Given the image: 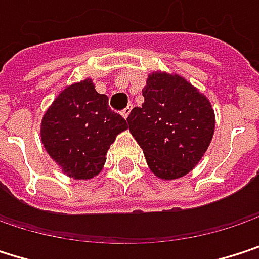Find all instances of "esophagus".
I'll return each mask as SVG.
<instances>
[{
	"instance_id": "obj_1",
	"label": "esophagus",
	"mask_w": 259,
	"mask_h": 259,
	"mask_svg": "<svg viewBox=\"0 0 259 259\" xmlns=\"http://www.w3.org/2000/svg\"><path fill=\"white\" fill-rule=\"evenodd\" d=\"M131 110H133V107H131V105H128V107H125V108H123V110L120 111V114H122V116H123V117L126 119V117H128V114L131 113Z\"/></svg>"
}]
</instances>
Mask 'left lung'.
Returning a JSON list of instances; mask_svg holds the SVG:
<instances>
[{"mask_svg": "<svg viewBox=\"0 0 259 259\" xmlns=\"http://www.w3.org/2000/svg\"><path fill=\"white\" fill-rule=\"evenodd\" d=\"M142 92L145 102L126 117L130 131L158 178H181L199 163L211 143V104L178 75L152 73Z\"/></svg>", "mask_w": 259, "mask_h": 259, "instance_id": "left-lung-1", "label": "left lung"}]
</instances>
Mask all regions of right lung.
<instances>
[{
    "mask_svg": "<svg viewBox=\"0 0 259 259\" xmlns=\"http://www.w3.org/2000/svg\"><path fill=\"white\" fill-rule=\"evenodd\" d=\"M126 120L108 107V96L92 79L72 84L56 98L42 119V143L67 177H96L110 145L126 130Z\"/></svg>",
    "mask_w": 259,
    "mask_h": 259,
    "instance_id": "obj_1",
    "label": "right lung"
}]
</instances>
